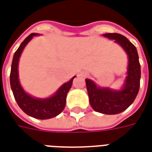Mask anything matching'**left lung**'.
Instances as JSON below:
<instances>
[{
  "label": "left lung",
  "mask_w": 152,
  "mask_h": 152,
  "mask_svg": "<svg viewBox=\"0 0 152 152\" xmlns=\"http://www.w3.org/2000/svg\"><path fill=\"white\" fill-rule=\"evenodd\" d=\"M104 36L122 46L129 56L128 76L121 91H112L109 88H99L90 79H86L87 89L91 106L95 111L113 115L125 111L134 101L140 87L141 69L137 49L124 35L118 33H107Z\"/></svg>",
  "instance_id": "obj_1"
}]
</instances>
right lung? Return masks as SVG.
Listing matches in <instances>:
<instances>
[{"instance_id":"right-lung-1","label":"right lung","mask_w":152,"mask_h":152,"mask_svg":"<svg viewBox=\"0 0 152 152\" xmlns=\"http://www.w3.org/2000/svg\"><path fill=\"white\" fill-rule=\"evenodd\" d=\"M35 35H37V34L31 33V35H28L14 53L11 65L10 79L11 89L13 91L14 98L21 109L31 117L36 119L44 120L56 117L63 111L65 106L67 93L71 87L72 83L75 76L72 77L68 83L63 84L54 96L48 99H35L30 96L23 91L19 83L18 75V60L23 48Z\"/></svg>"}]
</instances>
